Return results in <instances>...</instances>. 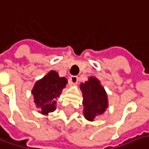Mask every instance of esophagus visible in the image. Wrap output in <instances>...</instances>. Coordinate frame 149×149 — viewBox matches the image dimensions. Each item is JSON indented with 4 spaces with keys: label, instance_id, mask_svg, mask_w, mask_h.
I'll return each mask as SVG.
<instances>
[{
    "label": "esophagus",
    "instance_id": "1",
    "mask_svg": "<svg viewBox=\"0 0 149 149\" xmlns=\"http://www.w3.org/2000/svg\"><path fill=\"white\" fill-rule=\"evenodd\" d=\"M78 81V77L77 76H72L69 79V83L71 84H76Z\"/></svg>",
    "mask_w": 149,
    "mask_h": 149
}]
</instances>
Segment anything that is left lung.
Returning <instances> with one entry per match:
<instances>
[{"label":"left lung","mask_w":149,"mask_h":149,"mask_svg":"<svg viewBox=\"0 0 149 149\" xmlns=\"http://www.w3.org/2000/svg\"><path fill=\"white\" fill-rule=\"evenodd\" d=\"M81 90L83 92L84 116L88 120H93L108 107L106 93L95 77H90L88 81L82 83Z\"/></svg>","instance_id":"left-lung-1"}]
</instances>
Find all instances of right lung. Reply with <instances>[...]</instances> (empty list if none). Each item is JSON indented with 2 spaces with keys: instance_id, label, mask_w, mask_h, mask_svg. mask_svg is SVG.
<instances>
[{
  "instance_id": "obj_1",
  "label": "right lung",
  "mask_w": 149,
  "mask_h": 149,
  "mask_svg": "<svg viewBox=\"0 0 149 149\" xmlns=\"http://www.w3.org/2000/svg\"><path fill=\"white\" fill-rule=\"evenodd\" d=\"M67 80L60 77L56 72L51 71L41 80L35 83L32 93L34 96V102L41 109V113L47 115L56 109L57 98L65 88Z\"/></svg>"
}]
</instances>
